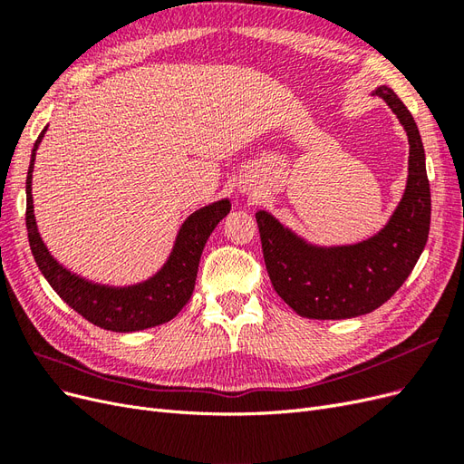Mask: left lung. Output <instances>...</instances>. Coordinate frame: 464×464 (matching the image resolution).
Masks as SVG:
<instances>
[{
    "label": "left lung",
    "mask_w": 464,
    "mask_h": 464,
    "mask_svg": "<svg viewBox=\"0 0 464 464\" xmlns=\"http://www.w3.org/2000/svg\"><path fill=\"white\" fill-rule=\"evenodd\" d=\"M383 98L409 135V178L385 227L366 240L317 246L257 210L263 257L273 288L307 319H350L370 314L395 294L422 256L430 234L431 198L426 154L416 121L401 98L382 85Z\"/></svg>",
    "instance_id": "obj_1"
}]
</instances>
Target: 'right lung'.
Instances as JSON below:
<instances>
[{
  "mask_svg": "<svg viewBox=\"0 0 464 464\" xmlns=\"http://www.w3.org/2000/svg\"><path fill=\"white\" fill-rule=\"evenodd\" d=\"M46 130H42L36 139L26 174V230L40 273L69 307L101 329L133 333L174 319L191 298L203 247L217 224L230 213V199L205 205L181 222L170 256L152 276L128 286L94 283L69 271L55 259L38 232L33 203V172L36 150Z\"/></svg>",
  "mask_w": 464,
  "mask_h": 464,
  "instance_id": "1",
  "label": "right lung"
}]
</instances>
